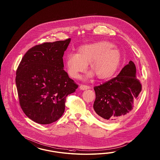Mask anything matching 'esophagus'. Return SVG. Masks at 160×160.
Returning a JSON list of instances; mask_svg holds the SVG:
<instances>
[{
	"instance_id": "1",
	"label": "esophagus",
	"mask_w": 160,
	"mask_h": 160,
	"mask_svg": "<svg viewBox=\"0 0 160 160\" xmlns=\"http://www.w3.org/2000/svg\"><path fill=\"white\" fill-rule=\"evenodd\" d=\"M90 86H86V85H81L80 86V90H87V89H90Z\"/></svg>"
}]
</instances>
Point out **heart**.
<instances>
[{
  "label": "heart",
  "mask_w": 160,
  "mask_h": 160,
  "mask_svg": "<svg viewBox=\"0 0 160 160\" xmlns=\"http://www.w3.org/2000/svg\"><path fill=\"white\" fill-rule=\"evenodd\" d=\"M121 60L120 50L114 44L104 40L82 45L76 53H68L64 63L68 75L73 78H79L89 64L92 72L87 74V78L95 74L99 79L106 80L116 72Z\"/></svg>",
  "instance_id": "heart-1"
}]
</instances>
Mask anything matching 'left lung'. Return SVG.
<instances>
[{
    "mask_svg": "<svg viewBox=\"0 0 160 160\" xmlns=\"http://www.w3.org/2000/svg\"><path fill=\"white\" fill-rule=\"evenodd\" d=\"M96 99L93 108L99 118L106 121L116 120L132 109L141 91L136 76V68L130 61L116 78L94 87Z\"/></svg>",
    "mask_w": 160,
    "mask_h": 160,
    "instance_id": "obj_1",
    "label": "left lung"
}]
</instances>
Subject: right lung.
I'll list each match as a JSON object with an SVG mask.
<instances>
[{
    "mask_svg": "<svg viewBox=\"0 0 160 160\" xmlns=\"http://www.w3.org/2000/svg\"><path fill=\"white\" fill-rule=\"evenodd\" d=\"M70 41L44 43L29 49L16 71L20 105L26 116L38 124L58 120L66 98L78 87L63 69L64 52Z\"/></svg>",
    "mask_w": 160,
    "mask_h": 160,
    "instance_id": "obj_1",
    "label": "right lung"
}]
</instances>
